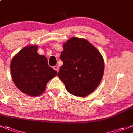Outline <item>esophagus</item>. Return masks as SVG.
Segmentation results:
<instances>
[{
	"label": "esophagus",
	"instance_id": "1",
	"mask_svg": "<svg viewBox=\"0 0 133 133\" xmlns=\"http://www.w3.org/2000/svg\"><path fill=\"white\" fill-rule=\"evenodd\" d=\"M54 69L55 70H56L57 72H58V71H59V66H54Z\"/></svg>",
	"mask_w": 133,
	"mask_h": 133
}]
</instances>
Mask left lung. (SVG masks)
I'll return each mask as SVG.
<instances>
[{
	"label": "left lung",
	"instance_id": "1",
	"mask_svg": "<svg viewBox=\"0 0 133 133\" xmlns=\"http://www.w3.org/2000/svg\"><path fill=\"white\" fill-rule=\"evenodd\" d=\"M60 59L63 62L57 76L69 93L85 97L102 80L104 63L102 55L88 40L72 37L64 43Z\"/></svg>",
	"mask_w": 133,
	"mask_h": 133
}]
</instances>
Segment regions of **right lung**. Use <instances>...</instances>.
I'll list each match as a JSON object with an SVG mask.
<instances>
[{"mask_svg": "<svg viewBox=\"0 0 133 133\" xmlns=\"http://www.w3.org/2000/svg\"><path fill=\"white\" fill-rule=\"evenodd\" d=\"M37 45H26L11 61L12 80L22 93L38 97L45 90L47 83L57 72L50 67L44 55L37 53Z\"/></svg>", "mask_w": 133, "mask_h": 133, "instance_id": "obj_1", "label": "right lung"}]
</instances>
